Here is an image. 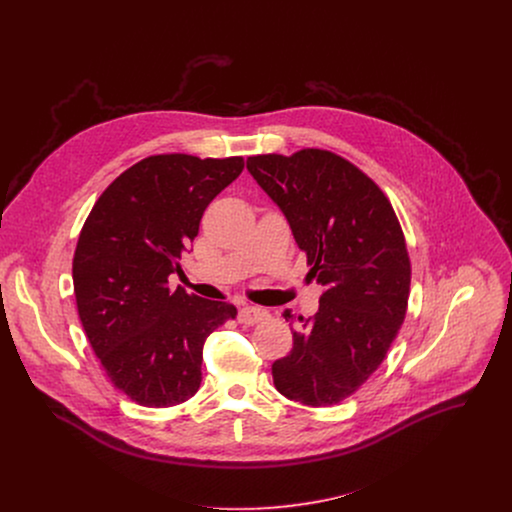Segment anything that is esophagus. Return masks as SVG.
I'll return each instance as SVG.
<instances>
[{"label": "esophagus", "mask_w": 512, "mask_h": 512, "mask_svg": "<svg viewBox=\"0 0 512 512\" xmlns=\"http://www.w3.org/2000/svg\"><path fill=\"white\" fill-rule=\"evenodd\" d=\"M268 317V311L262 309V307H256V305H244L240 311H238V323L240 325H256L260 321H264Z\"/></svg>", "instance_id": "esophagus-1"}]
</instances>
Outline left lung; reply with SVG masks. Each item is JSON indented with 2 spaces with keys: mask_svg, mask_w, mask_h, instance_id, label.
Listing matches in <instances>:
<instances>
[{
  "mask_svg": "<svg viewBox=\"0 0 512 512\" xmlns=\"http://www.w3.org/2000/svg\"><path fill=\"white\" fill-rule=\"evenodd\" d=\"M246 167L323 286L313 317L284 311L299 323L292 351L272 365L274 384L305 406L339 404L384 361L406 317L412 266L402 226L380 187L333 151L252 155Z\"/></svg>",
  "mask_w": 512,
  "mask_h": 512,
  "instance_id": "8db88e82",
  "label": "left lung"
}]
</instances>
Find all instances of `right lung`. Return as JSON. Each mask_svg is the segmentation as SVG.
I'll list each match as a JSON object with an SVG mask.
<instances>
[{"label": "right lung", "instance_id": "right-lung-1", "mask_svg": "<svg viewBox=\"0 0 512 512\" xmlns=\"http://www.w3.org/2000/svg\"><path fill=\"white\" fill-rule=\"evenodd\" d=\"M244 159L149 155L94 203L73 258L78 317L110 382L146 408L189 400L201 386L207 337L236 307L169 290L209 203Z\"/></svg>", "mask_w": 512, "mask_h": 512}]
</instances>
